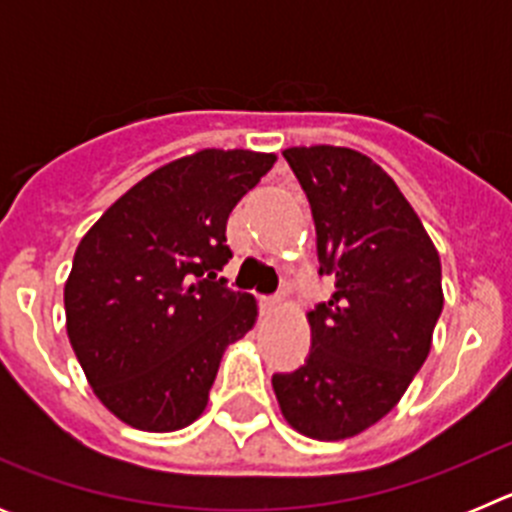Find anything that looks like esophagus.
I'll list each match as a JSON object with an SVG mask.
<instances>
[{
  "label": "esophagus",
  "mask_w": 512,
  "mask_h": 512,
  "mask_svg": "<svg viewBox=\"0 0 512 512\" xmlns=\"http://www.w3.org/2000/svg\"><path fill=\"white\" fill-rule=\"evenodd\" d=\"M279 302H282L279 297H261L259 305H261V310H264V312H271V310H277Z\"/></svg>",
  "instance_id": "1"
}]
</instances>
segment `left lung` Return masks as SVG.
I'll return each mask as SVG.
<instances>
[{
    "mask_svg": "<svg viewBox=\"0 0 512 512\" xmlns=\"http://www.w3.org/2000/svg\"><path fill=\"white\" fill-rule=\"evenodd\" d=\"M310 202L320 274L336 292L310 312L312 346L271 384L302 436L338 441L397 405L431 351L443 310L441 259L387 171L351 148L284 151Z\"/></svg>",
    "mask_w": 512,
    "mask_h": 512,
    "instance_id": "left-lung-1",
    "label": "left lung"
}]
</instances>
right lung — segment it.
I'll list each match as a JSON object with an SVG mask.
<instances>
[{
  "label": "right lung",
  "instance_id": "add662e5",
  "mask_svg": "<svg viewBox=\"0 0 512 512\" xmlns=\"http://www.w3.org/2000/svg\"><path fill=\"white\" fill-rule=\"evenodd\" d=\"M277 156L205 148L161 166L99 217L63 289L66 330L94 395L122 423L179 431L202 415L225 348L256 300L217 271L225 225Z\"/></svg>",
  "mask_w": 512,
  "mask_h": 512
}]
</instances>
